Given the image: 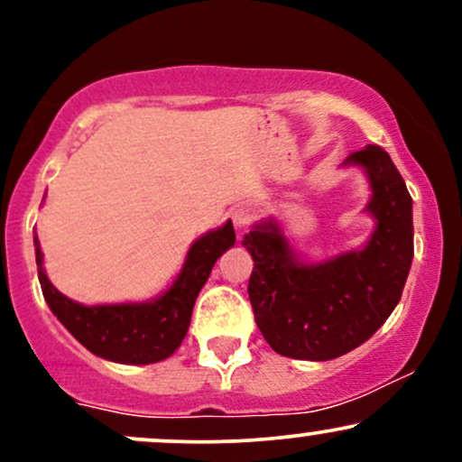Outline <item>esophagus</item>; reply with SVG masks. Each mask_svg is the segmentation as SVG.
<instances>
[{
    "instance_id": "obj_1",
    "label": "esophagus",
    "mask_w": 462,
    "mask_h": 462,
    "mask_svg": "<svg viewBox=\"0 0 462 462\" xmlns=\"http://www.w3.org/2000/svg\"><path fill=\"white\" fill-rule=\"evenodd\" d=\"M232 219H235V226L238 230H243V227L249 226V221L254 219V206L247 204V201H243V204H238L235 210H232Z\"/></svg>"
}]
</instances>
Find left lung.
<instances>
[{
  "label": "left lung",
  "instance_id": "8db88e82",
  "mask_svg": "<svg viewBox=\"0 0 462 462\" xmlns=\"http://www.w3.org/2000/svg\"><path fill=\"white\" fill-rule=\"evenodd\" d=\"M343 167L367 176L365 213L374 230L363 247L319 263L295 252L275 217L243 238L252 254L249 301L258 330L280 356L332 360L363 346L395 310L412 263V199L383 147L349 153Z\"/></svg>",
  "mask_w": 462,
  "mask_h": 462
}]
</instances>
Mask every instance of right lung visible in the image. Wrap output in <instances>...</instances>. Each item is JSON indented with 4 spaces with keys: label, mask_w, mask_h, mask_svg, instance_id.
Segmentation results:
<instances>
[{
    "label": "right lung",
    "mask_w": 462,
    "mask_h": 462,
    "mask_svg": "<svg viewBox=\"0 0 462 462\" xmlns=\"http://www.w3.org/2000/svg\"><path fill=\"white\" fill-rule=\"evenodd\" d=\"M235 241V227L227 219L224 226L193 241L176 280L158 298L95 306L69 300L50 282L36 235L34 252L47 306L88 352L121 365H152L171 356L184 341L201 286L213 272L217 258Z\"/></svg>",
    "instance_id": "add662e5"
}]
</instances>
